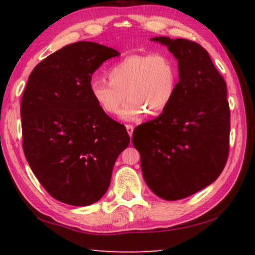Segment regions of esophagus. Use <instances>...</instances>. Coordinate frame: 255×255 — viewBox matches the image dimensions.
Instances as JSON below:
<instances>
[{
    "label": "esophagus",
    "mask_w": 255,
    "mask_h": 255,
    "mask_svg": "<svg viewBox=\"0 0 255 255\" xmlns=\"http://www.w3.org/2000/svg\"><path fill=\"white\" fill-rule=\"evenodd\" d=\"M126 129H127V132L129 133V136H132V131H133V126L132 125H126Z\"/></svg>",
    "instance_id": "obj_1"
}]
</instances>
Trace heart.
Instances as JSON below:
<instances>
[{"instance_id":"obj_1","label":"heart","mask_w":255,"mask_h":255,"mask_svg":"<svg viewBox=\"0 0 255 255\" xmlns=\"http://www.w3.org/2000/svg\"><path fill=\"white\" fill-rule=\"evenodd\" d=\"M109 81L103 77H94L89 81V91L99 106L108 115L117 114L125 100L120 117L124 120H137L147 112L158 115L172 101L177 64L168 53L132 54L114 63L108 69Z\"/></svg>"}]
</instances>
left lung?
I'll list each match as a JSON object with an SVG mask.
<instances>
[{"label":"left lung","mask_w":255,"mask_h":255,"mask_svg":"<svg viewBox=\"0 0 255 255\" xmlns=\"http://www.w3.org/2000/svg\"><path fill=\"white\" fill-rule=\"evenodd\" d=\"M178 60L179 81L158 117L132 132L146 184L157 196L177 201L212 184L230 151L226 82L207 51L186 39L156 36Z\"/></svg>","instance_id":"8db88e82"}]
</instances>
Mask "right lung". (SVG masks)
I'll return each mask as SVG.
<instances>
[{"mask_svg":"<svg viewBox=\"0 0 255 255\" xmlns=\"http://www.w3.org/2000/svg\"><path fill=\"white\" fill-rule=\"evenodd\" d=\"M117 50L80 41L35 66L21 101L23 150L51 196L75 206L98 202L115 161L129 145L126 127L92 99L89 81Z\"/></svg>","mask_w":255,"mask_h":255,"instance_id":"add662e5","label":"right lung"}]
</instances>
